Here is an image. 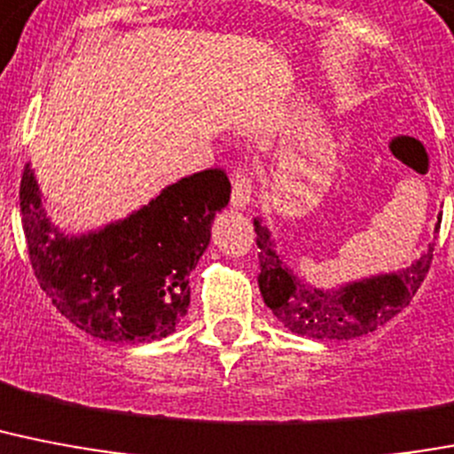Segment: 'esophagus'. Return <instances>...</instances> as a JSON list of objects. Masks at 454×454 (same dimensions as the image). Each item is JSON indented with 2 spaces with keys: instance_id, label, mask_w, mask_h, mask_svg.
Here are the masks:
<instances>
[{
  "instance_id": "esophagus-1",
  "label": "esophagus",
  "mask_w": 454,
  "mask_h": 454,
  "mask_svg": "<svg viewBox=\"0 0 454 454\" xmlns=\"http://www.w3.org/2000/svg\"><path fill=\"white\" fill-rule=\"evenodd\" d=\"M252 200V182L245 172H235L233 175V193H231V207L247 209Z\"/></svg>"
}]
</instances>
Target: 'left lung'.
I'll list each match as a JSON object with an SVG mask.
<instances>
[{
	"label": "left lung",
	"mask_w": 454,
	"mask_h": 454,
	"mask_svg": "<svg viewBox=\"0 0 454 454\" xmlns=\"http://www.w3.org/2000/svg\"><path fill=\"white\" fill-rule=\"evenodd\" d=\"M438 228L441 215L434 233H438ZM254 233L261 249L259 289L263 303L285 324V329L315 340H352L380 329L411 303L415 291L425 282L434 256V242H429L422 256L406 268L364 275L324 289L294 272L263 216L254 219Z\"/></svg>",
	"instance_id": "1"
}]
</instances>
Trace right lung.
<instances>
[{
    "instance_id": "right-lung-1",
    "label": "right lung",
    "mask_w": 454,
    "mask_h": 454,
    "mask_svg": "<svg viewBox=\"0 0 454 454\" xmlns=\"http://www.w3.org/2000/svg\"><path fill=\"white\" fill-rule=\"evenodd\" d=\"M228 200V176L202 169L123 219L67 233L48 219L32 165L20 179L23 231L39 285L69 322L109 342L175 333L191 303L189 275Z\"/></svg>"
}]
</instances>
